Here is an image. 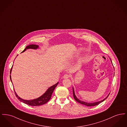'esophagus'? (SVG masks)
I'll return each mask as SVG.
<instances>
[{"label": "esophagus", "mask_w": 127, "mask_h": 127, "mask_svg": "<svg viewBox=\"0 0 127 127\" xmlns=\"http://www.w3.org/2000/svg\"><path fill=\"white\" fill-rule=\"evenodd\" d=\"M69 77H70V75L69 74H67L64 75V76H63V78L64 79H67V78H68Z\"/></svg>", "instance_id": "1"}]
</instances>
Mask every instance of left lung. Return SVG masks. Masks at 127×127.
Segmentation results:
<instances>
[{"label": "left lung", "mask_w": 127, "mask_h": 127, "mask_svg": "<svg viewBox=\"0 0 127 127\" xmlns=\"http://www.w3.org/2000/svg\"><path fill=\"white\" fill-rule=\"evenodd\" d=\"M109 94H110V93L108 94V95H107V96L105 97V98H104V99H103V100H101V101H98V102H97L91 103H89L85 102H83V101H81V100H80L78 98H77V97H76V95H75L74 91L73 88V97H74V98L75 100L77 102H78V103H80V104H84V105H85L88 106H95V105H98V104H99L100 103H101V102H103V101H104V100H105V99L108 97V96H109Z\"/></svg>", "instance_id": "obj_1"}]
</instances>
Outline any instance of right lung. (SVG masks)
Returning a JSON list of instances; mask_svg holds the SVG:
<instances>
[{
  "instance_id": "right-lung-1",
  "label": "right lung",
  "mask_w": 127,
  "mask_h": 127,
  "mask_svg": "<svg viewBox=\"0 0 127 127\" xmlns=\"http://www.w3.org/2000/svg\"><path fill=\"white\" fill-rule=\"evenodd\" d=\"M38 48V45H28L26 47V48L24 49V50L22 52H24L27 49L31 48V49H37ZM11 69H12V67L10 69V73H11ZM10 80L11 81V79L10 75ZM11 82H12V81H11ZM58 83H59V82H57L55 85H54L52 86H51L50 87H49L47 89V90L45 92V93H44L40 97H38V98L35 99H33V100H24L22 98L18 96V95L15 93V90H14V92H15V95H16V97L18 98V99L20 101L22 102L23 103L28 104V105H31V106H39V105H43V104L46 103L51 99L53 92L54 89H55V88L56 87V86L58 85Z\"/></svg>"
}]
</instances>
